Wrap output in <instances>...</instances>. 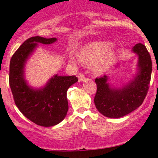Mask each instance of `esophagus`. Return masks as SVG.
Returning a JSON list of instances; mask_svg holds the SVG:
<instances>
[{"label": "esophagus", "instance_id": "obj_1", "mask_svg": "<svg viewBox=\"0 0 158 158\" xmlns=\"http://www.w3.org/2000/svg\"><path fill=\"white\" fill-rule=\"evenodd\" d=\"M85 76L83 75V73H79L78 74V79H79V82H82V81L85 79Z\"/></svg>", "mask_w": 158, "mask_h": 158}]
</instances>
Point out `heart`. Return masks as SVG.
<instances>
[{"label": "heart", "instance_id": "heart-1", "mask_svg": "<svg viewBox=\"0 0 158 158\" xmlns=\"http://www.w3.org/2000/svg\"><path fill=\"white\" fill-rule=\"evenodd\" d=\"M110 42H95L80 49L77 58L81 63L91 64L92 69L97 73L106 71L115 60V52ZM72 63L75 61L71 59Z\"/></svg>", "mask_w": 158, "mask_h": 158}]
</instances>
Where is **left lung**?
Masks as SVG:
<instances>
[{
  "instance_id": "left-lung-1",
  "label": "left lung",
  "mask_w": 158,
  "mask_h": 158,
  "mask_svg": "<svg viewBox=\"0 0 158 158\" xmlns=\"http://www.w3.org/2000/svg\"><path fill=\"white\" fill-rule=\"evenodd\" d=\"M132 51L138 56V73L131 83L121 89L110 88L108 76L96 78L95 107L108 118H118L137 109L144 102L151 82L152 62L145 46L137 44Z\"/></svg>"
}]
</instances>
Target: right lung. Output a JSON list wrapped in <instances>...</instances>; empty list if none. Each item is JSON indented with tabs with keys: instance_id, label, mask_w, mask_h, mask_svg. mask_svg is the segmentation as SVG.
Segmentation results:
<instances>
[{
	"instance_id": "right-lung-1",
	"label": "right lung",
	"mask_w": 158,
	"mask_h": 158,
	"mask_svg": "<svg viewBox=\"0 0 158 158\" xmlns=\"http://www.w3.org/2000/svg\"><path fill=\"white\" fill-rule=\"evenodd\" d=\"M56 38L33 36L25 40L12 56L9 84L14 102L20 112L33 123L44 127L57 125L67 114L68 89L78 81L76 76H54L43 89H33L24 79V66L38 44H50Z\"/></svg>"
}]
</instances>
